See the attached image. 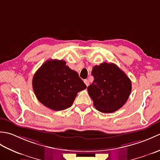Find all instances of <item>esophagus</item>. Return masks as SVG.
Wrapping results in <instances>:
<instances>
[{"mask_svg":"<svg viewBox=\"0 0 160 160\" xmlns=\"http://www.w3.org/2000/svg\"><path fill=\"white\" fill-rule=\"evenodd\" d=\"M84 82L85 83V84H86V86H87V87H88V86L89 85V81H88L87 80H84Z\"/></svg>","mask_w":160,"mask_h":160,"instance_id":"obj_1","label":"esophagus"}]
</instances>
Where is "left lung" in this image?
I'll return each instance as SVG.
<instances>
[{
  "label": "left lung",
  "mask_w": 160,
  "mask_h": 160,
  "mask_svg": "<svg viewBox=\"0 0 160 160\" xmlns=\"http://www.w3.org/2000/svg\"><path fill=\"white\" fill-rule=\"evenodd\" d=\"M93 83L87 87L95 108L104 113H113L127 101L131 82L127 75L113 63L103 62L91 71Z\"/></svg>",
  "instance_id": "8db88e82"
}]
</instances>
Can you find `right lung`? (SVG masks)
Returning <instances> with one entry per match:
<instances>
[{
	"label": "right lung",
	"instance_id": "add662e5",
	"mask_svg": "<svg viewBox=\"0 0 160 160\" xmlns=\"http://www.w3.org/2000/svg\"><path fill=\"white\" fill-rule=\"evenodd\" d=\"M32 86L38 100L54 111L70 107L77 93L87 88L76 71L62 60L46 61L33 76Z\"/></svg>",
	"mask_w": 160,
	"mask_h": 160
}]
</instances>
